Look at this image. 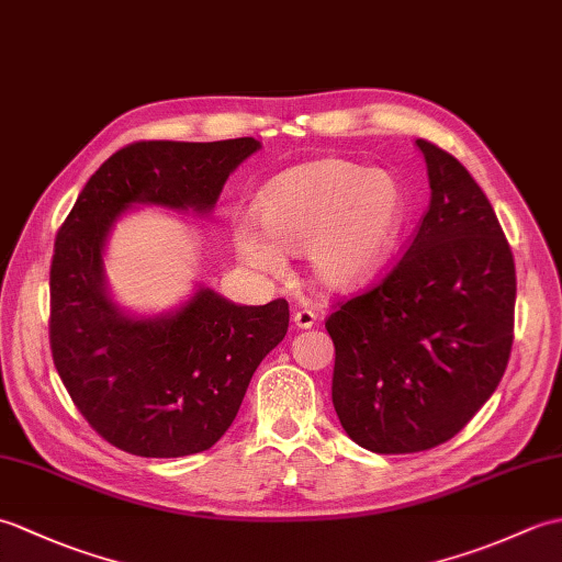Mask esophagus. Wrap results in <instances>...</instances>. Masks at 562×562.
Listing matches in <instances>:
<instances>
[{"instance_id":"34e87169","label":"esophagus","mask_w":562,"mask_h":562,"mask_svg":"<svg viewBox=\"0 0 562 562\" xmlns=\"http://www.w3.org/2000/svg\"><path fill=\"white\" fill-rule=\"evenodd\" d=\"M316 314L312 308H300V312H294V326L296 328H312L316 324Z\"/></svg>"}]
</instances>
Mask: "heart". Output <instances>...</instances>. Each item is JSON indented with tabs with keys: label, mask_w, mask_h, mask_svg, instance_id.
Instances as JSON below:
<instances>
[{
	"label": "heart",
	"mask_w": 562,
	"mask_h": 562,
	"mask_svg": "<svg viewBox=\"0 0 562 562\" xmlns=\"http://www.w3.org/2000/svg\"><path fill=\"white\" fill-rule=\"evenodd\" d=\"M262 232L236 226L241 258L262 272H280V250L306 254L314 278L328 290H355L386 266L408 202L396 178L367 166L324 159L296 166L260 200Z\"/></svg>",
	"instance_id": "obj_1"
}]
</instances>
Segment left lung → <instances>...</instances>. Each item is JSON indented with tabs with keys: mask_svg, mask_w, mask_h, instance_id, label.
I'll use <instances>...</instances> for the list:
<instances>
[{
	"mask_svg": "<svg viewBox=\"0 0 562 562\" xmlns=\"http://www.w3.org/2000/svg\"><path fill=\"white\" fill-rule=\"evenodd\" d=\"M415 145L432 198L408 250L326 318L333 405L350 439L376 453L425 451L461 432L515 340V258L491 200L449 151Z\"/></svg>",
	"mask_w": 562,
	"mask_h": 562,
	"instance_id": "obj_1",
	"label": "left lung"
}]
</instances>
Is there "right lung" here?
Here are the masks:
<instances>
[{
  "label": "right lung",
  "instance_id": "add662e5",
  "mask_svg": "<svg viewBox=\"0 0 562 562\" xmlns=\"http://www.w3.org/2000/svg\"><path fill=\"white\" fill-rule=\"evenodd\" d=\"M260 147L142 139L105 159L55 238L50 350L67 393L109 445L171 459L210 449L229 429L256 367L290 326V304L236 306L195 292L161 318H130L103 288L101 250L135 202L210 212L226 178Z\"/></svg>",
  "mask_w": 562,
  "mask_h": 562
}]
</instances>
